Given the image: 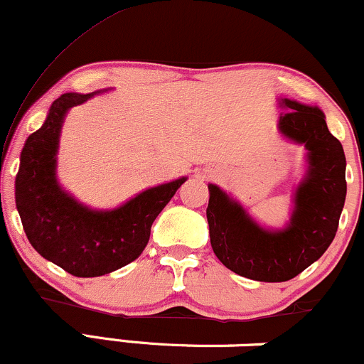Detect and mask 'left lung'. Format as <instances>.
Instances as JSON below:
<instances>
[{"label": "left lung", "instance_id": "obj_1", "mask_svg": "<svg viewBox=\"0 0 364 364\" xmlns=\"http://www.w3.org/2000/svg\"><path fill=\"white\" fill-rule=\"evenodd\" d=\"M287 107L279 129L304 144L308 173L296 190L291 223L282 231H267L250 219L240 203L208 185L207 220L215 257L229 270L260 282H284L316 262L336 237L346 202V156L328 132L318 107L284 99Z\"/></svg>", "mask_w": 364, "mask_h": 364}]
</instances>
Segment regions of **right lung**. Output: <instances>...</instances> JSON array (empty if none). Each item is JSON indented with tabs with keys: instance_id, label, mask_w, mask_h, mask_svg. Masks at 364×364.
<instances>
[{
	"instance_id": "right-lung-1",
	"label": "right lung",
	"mask_w": 364,
	"mask_h": 364,
	"mask_svg": "<svg viewBox=\"0 0 364 364\" xmlns=\"http://www.w3.org/2000/svg\"><path fill=\"white\" fill-rule=\"evenodd\" d=\"M94 95L63 94L51 104L43 127L25 141L15 179L16 208L31 245L75 277H99L136 260L156 217L186 181L150 188L107 212L90 210L66 195L54 173L63 118Z\"/></svg>"
}]
</instances>
